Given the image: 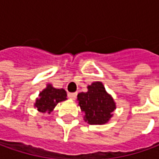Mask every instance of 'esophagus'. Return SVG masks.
Segmentation results:
<instances>
[{
    "label": "esophagus",
    "instance_id": "34e87169",
    "mask_svg": "<svg viewBox=\"0 0 159 159\" xmlns=\"http://www.w3.org/2000/svg\"><path fill=\"white\" fill-rule=\"evenodd\" d=\"M68 97L71 99V100H75L77 97V93H69L68 94Z\"/></svg>",
    "mask_w": 159,
    "mask_h": 159
}]
</instances>
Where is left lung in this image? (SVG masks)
I'll use <instances>...</instances> for the list:
<instances>
[{"label":"left lung","instance_id":"1","mask_svg":"<svg viewBox=\"0 0 159 159\" xmlns=\"http://www.w3.org/2000/svg\"><path fill=\"white\" fill-rule=\"evenodd\" d=\"M78 105L84 114V120L90 125H104L112 118L116 102L100 81L88 86L87 92L77 96Z\"/></svg>","mask_w":159,"mask_h":159}]
</instances>
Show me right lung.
<instances>
[{"instance_id":"add662e5","label":"right lung","mask_w":159,"mask_h":159,"mask_svg":"<svg viewBox=\"0 0 159 159\" xmlns=\"http://www.w3.org/2000/svg\"><path fill=\"white\" fill-rule=\"evenodd\" d=\"M67 94L64 89H56L51 84H47V87L40 92L36 98L34 108L41 113H48L52 111L57 103L67 100Z\"/></svg>"}]
</instances>
